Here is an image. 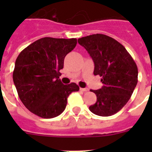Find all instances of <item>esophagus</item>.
I'll list each match as a JSON object with an SVG mask.
<instances>
[{"label":"esophagus","mask_w":152,"mask_h":152,"mask_svg":"<svg viewBox=\"0 0 152 152\" xmlns=\"http://www.w3.org/2000/svg\"><path fill=\"white\" fill-rule=\"evenodd\" d=\"M80 90L81 91H83V92H84V91H88V88H80Z\"/></svg>","instance_id":"1"}]
</instances>
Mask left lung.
<instances>
[{"label": "left lung", "mask_w": 152, "mask_h": 152, "mask_svg": "<svg viewBox=\"0 0 152 152\" xmlns=\"http://www.w3.org/2000/svg\"><path fill=\"white\" fill-rule=\"evenodd\" d=\"M92 58L94 75L102 76L103 86L91 90L97 101L89 107L96 115L115 114L127 103L138 81V69L126 49L111 37L96 34L78 39Z\"/></svg>", "instance_id": "1"}]
</instances>
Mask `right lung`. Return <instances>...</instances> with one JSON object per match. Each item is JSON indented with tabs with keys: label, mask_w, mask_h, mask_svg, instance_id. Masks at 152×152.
<instances>
[{
	"label": "right lung",
	"mask_w": 152,
	"mask_h": 152,
	"mask_svg": "<svg viewBox=\"0 0 152 152\" xmlns=\"http://www.w3.org/2000/svg\"><path fill=\"white\" fill-rule=\"evenodd\" d=\"M76 39L45 37L23 50L15 60L13 82L23 104L42 118H53L64 110L67 99L80 90L75 83L59 79L64 57L76 46Z\"/></svg>",
	"instance_id": "1"
}]
</instances>
